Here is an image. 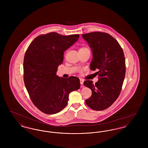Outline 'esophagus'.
I'll list each match as a JSON object with an SVG mask.
<instances>
[{"mask_svg":"<svg viewBox=\"0 0 148 148\" xmlns=\"http://www.w3.org/2000/svg\"><path fill=\"white\" fill-rule=\"evenodd\" d=\"M83 82H84V80L82 79H80V84H83ZM82 86H83V85H82Z\"/></svg>","mask_w":148,"mask_h":148,"instance_id":"esophagus-1","label":"esophagus"}]
</instances>
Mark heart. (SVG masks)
Wrapping results in <instances>:
<instances>
[{
  "mask_svg": "<svg viewBox=\"0 0 148 148\" xmlns=\"http://www.w3.org/2000/svg\"><path fill=\"white\" fill-rule=\"evenodd\" d=\"M86 49H88V48L85 47H81V48H80L79 50H82Z\"/></svg>",
  "mask_w": 148,
  "mask_h": 148,
  "instance_id": "1",
  "label": "heart"
}]
</instances>
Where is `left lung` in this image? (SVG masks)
Wrapping results in <instances>:
<instances>
[{
	"label": "left lung",
	"instance_id": "1",
	"mask_svg": "<svg viewBox=\"0 0 148 148\" xmlns=\"http://www.w3.org/2000/svg\"><path fill=\"white\" fill-rule=\"evenodd\" d=\"M82 36L92 51L90 69L98 70V82L93 84L89 80L84 82L92 91L85 103L93 110H103L113 104L121 90L125 75L124 52L118 41L108 33L97 32Z\"/></svg>",
	"mask_w": 148,
	"mask_h": 148
}]
</instances>
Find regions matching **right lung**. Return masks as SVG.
<instances>
[{
	"label": "right lung",
	"instance_id": "1",
	"mask_svg": "<svg viewBox=\"0 0 148 148\" xmlns=\"http://www.w3.org/2000/svg\"><path fill=\"white\" fill-rule=\"evenodd\" d=\"M79 34L64 36L56 32L38 36L27 50L23 62L24 82L29 97L42 113L53 114L68 104L69 94L80 88L78 77H59L64 52L76 42Z\"/></svg>",
	"mask_w": 148,
	"mask_h": 148
}]
</instances>
